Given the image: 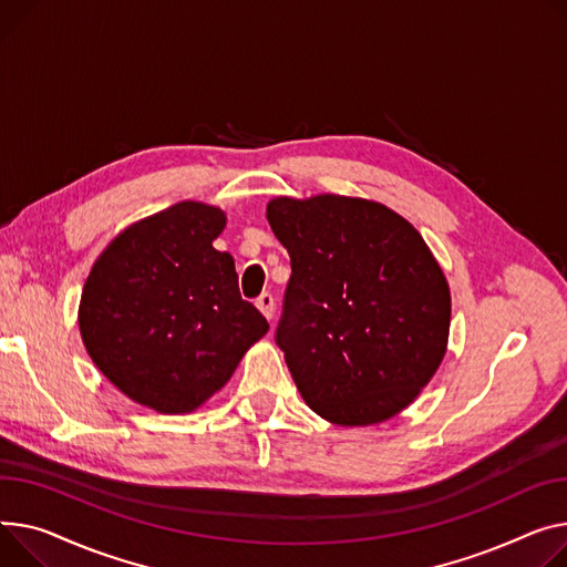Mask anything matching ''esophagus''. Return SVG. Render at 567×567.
<instances>
[{
	"mask_svg": "<svg viewBox=\"0 0 567 567\" xmlns=\"http://www.w3.org/2000/svg\"><path fill=\"white\" fill-rule=\"evenodd\" d=\"M255 306L259 308V312H261L264 317H267V319L274 317V296H271V293L264 291V293L255 300Z\"/></svg>",
	"mask_w": 567,
	"mask_h": 567,
	"instance_id": "1",
	"label": "esophagus"
}]
</instances>
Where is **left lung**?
Returning a JSON list of instances; mask_svg holds the SVG:
<instances>
[{
  "label": "left lung",
  "mask_w": 567,
  "mask_h": 567,
  "mask_svg": "<svg viewBox=\"0 0 567 567\" xmlns=\"http://www.w3.org/2000/svg\"><path fill=\"white\" fill-rule=\"evenodd\" d=\"M267 218L291 259L276 344L300 396L332 424L394 417L449 337V285L422 235L385 205L332 194L276 198Z\"/></svg>",
  "instance_id": "1"
}]
</instances>
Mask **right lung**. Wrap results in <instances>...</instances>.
<instances>
[{
    "mask_svg": "<svg viewBox=\"0 0 567 567\" xmlns=\"http://www.w3.org/2000/svg\"><path fill=\"white\" fill-rule=\"evenodd\" d=\"M223 228L220 209L177 203L113 239L84 285L86 351L141 405L198 408L269 330L239 293L233 255L212 246Z\"/></svg>",
    "mask_w": 567,
    "mask_h": 567,
    "instance_id": "1",
    "label": "right lung"
}]
</instances>
